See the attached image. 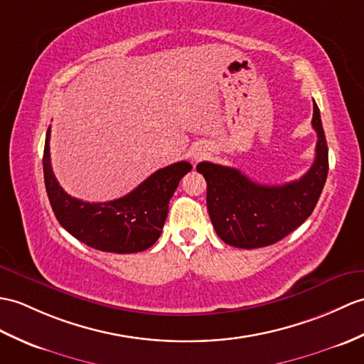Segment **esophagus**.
<instances>
[{
  "label": "esophagus",
  "mask_w": 364,
  "mask_h": 364,
  "mask_svg": "<svg viewBox=\"0 0 364 364\" xmlns=\"http://www.w3.org/2000/svg\"><path fill=\"white\" fill-rule=\"evenodd\" d=\"M205 155H206V151H205V150L196 149V150L192 151V161H200L201 158H205Z\"/></svg>",
  "instance_id": "obj_1"
}]
</instances>
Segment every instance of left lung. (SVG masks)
Returning a JSON list of instances; mask_svg holds the SVG:
<instances>
[{
	"label": "left lung",
	"instance_id": "left-lung-1",
	"mask_svg": "<svg viewBox=\"0 0 364 364\" xmlns=\"http://www.w3.org/2000/svg\"><path fill=\"white\" fill-rule=\"evenodd\" d=\"M311 125L316 155L299 180L282 186L251 181L234 167L203 161L197 171L208 183L206 205L218 237L235 248H262L284 239L314 213L328 172V149L314 100Z\"/></svg>",
	"mask_w": 364,
	"mask_h": 364
}]
</instances>
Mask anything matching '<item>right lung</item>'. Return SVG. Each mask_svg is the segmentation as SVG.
<instances>
[{
  "mask_svg": "<svg viewBox=\"0 0 364 364\" xmlns=\"http://www.w3.org/2000/svg\"><path fill=\"white\" fill-rule=\"evenodd\" d=\"M50 127L46 132L43 173L48 198L65 230L88 247L117 255L150 248L161 235L168 201L183 176L191 172L188 161L159 168L127 196L104 203L74 198L60 188L50 166Z\"/></svg>",
  "mask_w": 364,
  "mask_h": 364,
  "instance_id": "1",
  "label": "right lung"
}]
</instances>
